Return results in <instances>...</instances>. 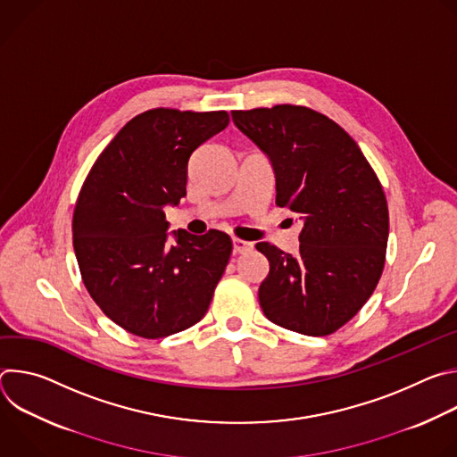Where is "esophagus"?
<instances>
[{"mask_svg": "<svg viewBox=\"0 0 457 457\" xmlns=\"http://www.w3.org/2000/svg\"><path fill=\"white\" fill-rule=\"evenodd\" d=\"M253 249V244L251 242H245V240H242V238H233V251L235 253H247V251H251Z\"/></svg>", "mask_w": 457, "mask_h": 457, "instance_id": "1", "label": "esophagus"}]
</instances>
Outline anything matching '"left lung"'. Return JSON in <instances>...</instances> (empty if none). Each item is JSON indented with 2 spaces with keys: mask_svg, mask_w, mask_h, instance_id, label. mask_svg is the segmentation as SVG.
Wrapping results in <instances>:
<instances>
[{
  "mask_svg": "<svg viewBox=\"0 0 457 457\" xmlns=\"http://www.w3.org/2000/svg\"><path fill=\"white\" fill-rule=\"evenodd\" d=\"M231 117L270 157L277 206L302 222L296 254L256 244L270 260L260 307L284 329L328 337L363 307L385 266L388 208L379 179L345 129L307 106L233 110Z\"/></svg>",
  "mask_w": 457,
  "mask_h": 457,
  "instance_id": "8db88e82",
  "label": "left lung"
}]
</instances>
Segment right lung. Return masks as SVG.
I'll use <instances>...</instances> for the list:
<instances>
[{
    "label": "right lung",
    "mask_w": 457,
    "mask_h": 457,
    "mask_svg": "<svg viewBox=\"0 0 457 457\" xmlns=\"http://www.w3.org/2000/svg\"><path fill=\"white\" fill-rule=\"evenodd\" d=\"M228 112L154 108L128 120L94 162L74 210V251L94 302L119 328L157 340L204 318L233 249L229 235L173 231L164 206L186 195L191 154Z\"/></svg>",
    "instance_id": "add662e5"
}]
</instances>
